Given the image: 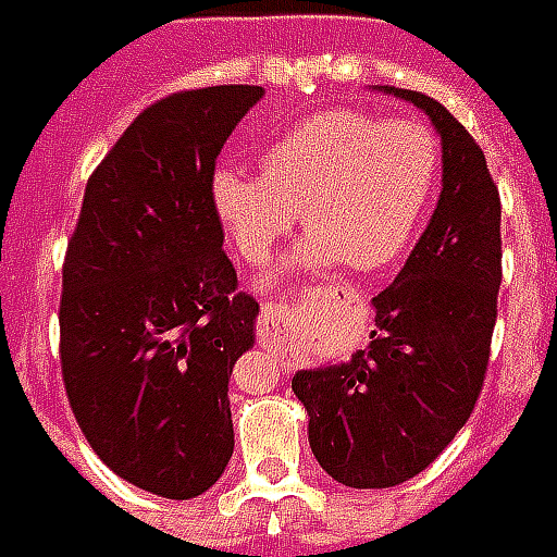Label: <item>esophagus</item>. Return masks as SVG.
<instances>
[{
	"label": "esophagus",
	"instance_id": "34e87169",
	"mask_svg": "<svg viewBox=\"0 0 557 557\" xmlns=\"http://www.w3.org/2000/svg\"><path fill=\"white\" fill-rule=\"evenodd\" d=\"M282 314H285V306L282 302H270V306H263L260 309V345H270V348H285V338H282ZM282 354H287V350H282ZM285 360V357H282ZM290 366V362H287Z\"/></svg>",
	"mask_w": 557,
	"mask_h": 557
}]
</instances>
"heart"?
Returning a JSON list of instances; mask_svg holds the SVG:
<instances>
[{
	"label": "heart",
	"mask_w": 557,
	"mask_h": 557,
	"mask_svg": "<svg viewBox=\"0 0 557 557\" xmlns=\"http://www.w3.org/2000/svg\"><path fill=\"white\" fill-rule=\"evenodd\" d=\"M441 140L413 120L330 108L294 122L260 149L258 173L219 168L212 207L239 255L260 267L302 212V263L342 258L374 272L398 260L441 183Z\"/></svg>",
	"instance_id": "b5f03b06"
}]
</instances>
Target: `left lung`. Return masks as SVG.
Wrapping results in <instances>:
<instances>
[{"label": "left lung", "instance_id": "8db88e82", "mask_svg": "<svg viewBox=\"0 0 557 557\" xmlns=\"http://www.w3.org/2000/svg\"><path fill=\"white\" fill-rule=\"evenodd\" d=\"M435 122L444 191L411 258L372 299L369 348L290 381L309 444L350 488H389L447 449L486 381L500 287V197L486 156L441 101L384 86Z\"/></svg>", "mask_w": 557, "mask_h": 557}]
</instances>
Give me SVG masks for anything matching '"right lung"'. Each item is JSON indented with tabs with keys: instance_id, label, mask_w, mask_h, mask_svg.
<instances>
[{
	"instance_id": "right-lung-1",
	"label": "right lung",
	"mask_w": 557,
	"mask_h": 557,
	"mask_svg": "<svg viewBox=\"0 0 557 557\" xmlns=\"http://www.w3.org/2000/svg\"><path fill=\"white\" fill-rule=\"evenodd\" d=\"M260 86L173 92L98 164L62 263L59 360L74 420L132 486L188 500L234 453L227 381L258 302L222 251L212 173Z\"/></svg>"
}]
</instances>
